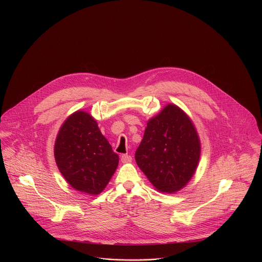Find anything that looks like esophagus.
I'll return each instance as SVG.
<instances>
[{
	"label": "esophagus",
	"instance_id": "obj_1",
	"mask_svg": "<svg viewBox=\"0 0 262 262\" xmlns=\"http://www.w3.org/2000/svg\"><path fill=\"white\" fill-rule=\"evenodd\" d=\"M120 160L123 164H126V163H130L132 162V157L130 156H127V155H122L120 157Z\"/></svg>",
	"mask_w": 262,
	"mask_h": 262
}]
</instances>
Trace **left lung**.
<instances>
[{
	"mask_svg": "<svg viewBox=\"0 0 262 262\" xmlns=\"http://www.w3.org/2000/svg\"><path fill=\"white\" fill-rule=\"evenodd\" d=\"M201 155L197 129L183 110L168 103L147 121L136 162L161 193L174 194L189 183Z\"/></svg>",
	"mask_w": 262,
	"mask_h": 262,
	"instance_id": "8db88e82",
	"label": "left lung"
}]
</instances>
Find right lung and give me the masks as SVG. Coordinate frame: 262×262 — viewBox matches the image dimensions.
<instances>
[{"label":"right lung","instance_id":"1","mask_svg":"<svg viewBox=\"0 0 262 262\" xmlns=\"http://www.w3.org/2000/svg\"><path fill=\"white\" fill-rule=\"evenodd\" d=\"M57 167L72 189L100 194L115 173L119 157L85 111L69 115L61 125L54 147Z\"/></svg>","mask_w":262,"mask_h":262}]
</instances>
